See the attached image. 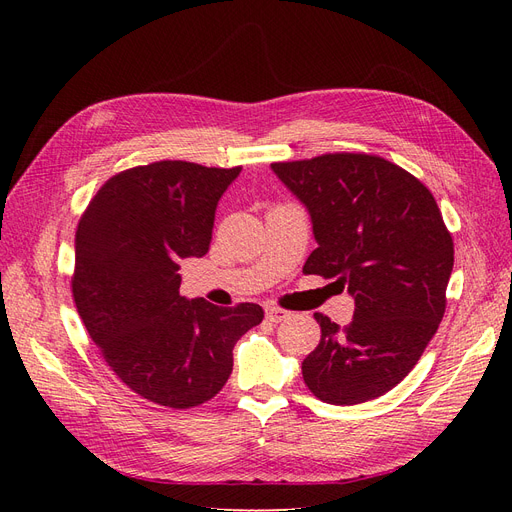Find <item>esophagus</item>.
Here are the masks:
<instances>
[{
	"label": "esophagus",
	"instance_id": "esophagus-1",
	"mask_svg": "<svg viewBox=\"0 0 512 512\" xmlns=\"http://www.w3.org/2000/svg\"><path fill=\"white\" fill-rule=\"evenodd\" d=\"M288 316H290V312H286V309H282V307H267V318L271 322H282Z\"/></svg>",
	"mask_w": 512,
	"mask_h": 512
}]
</instances>
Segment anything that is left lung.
Instances as JSON below:
<instances>
[{
  "label": "left lung",
  "mask_w": 512,
  "mask_h": 512,
  "mask_svg": "<svg viewBox=\"0 0 512 512\" xmlns=\"http://www.w3.org/2000/svg\"><path fill=\"white\" fill-rule=\"evenodd\" d=\"M271 168L312 218L318 247L303 273L335 277L354 299L344 329L314 314L322 335L301 365L307 389L333 406L389 393L421 359L446 309L455 247L436 198L408 170L371 153Z\"/></svg>",
  "instance_id": "1"
}]
</instances>
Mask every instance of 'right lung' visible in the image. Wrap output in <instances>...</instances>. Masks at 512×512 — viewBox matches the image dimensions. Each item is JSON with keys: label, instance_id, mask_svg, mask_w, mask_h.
<instances>
[{"label": "right lung", "instance_id": "right-lung-1", "mask_svg": "<svg viewBox=\"0 0 512 512\" xmlns=\"http://www.w3.org/2000/svg\"><path fill=\"white\" fill-rule=\"evenodd\" d=\"M239 173L183 160L121 170L76 228V312L108 367L153 404L185 410L218 395L232 348L265 318L256 303L179 294V262L209 252L218 200Z\"/></svg>", "mask_w": 512, "mask_h": 512}]
</instances>
